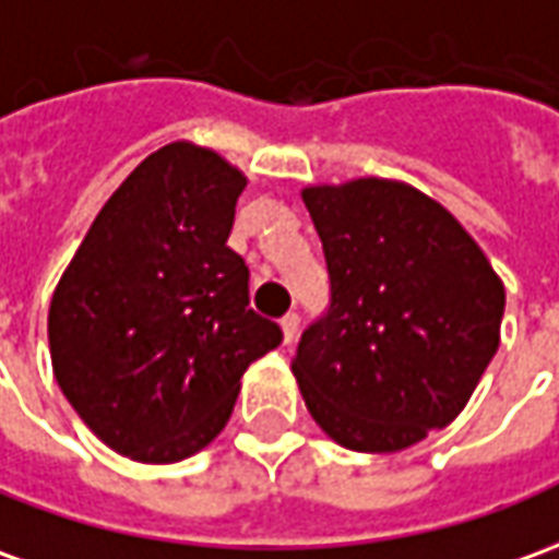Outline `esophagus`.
<instances>
[{
  "instance_id": "esophagus-1",
  "label": "esophagus",
  "mask_w": 559,
  "mask_h": 559,
  "mask_svg": "<svg viewBox=\"0 0 559 559\" xmlns=\"http://www.w3.org/2000/svg\"><path fill=\"white\" fill-rule=\"evenodd\" d=\"M280 325H283V341H286V344H292V341L298 337V329H301V317L292 310V313H286V317L280 319Z\"/></svg>"
}]
</instances>
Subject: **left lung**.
I'll use <instances>...</instances> for the list:
<instances>
[{
	"label": "left lung",
	"mask_w": 559,
	"mask_h": 559,
	"mask_svg": "<svg viewBox=\"0 0 559 559\" xmlns=\"http://www.w3.org/2000/svg\"><path fill=\"white\" fill-rule=\"evenodd\" d=\"M329 307L292 371L307 411L349 450L392 453L448 426L499 349L506 288L480 246L417 188H304Z\"/></svg>",
	"instance_id": "left-lung-1"
}]
</instances>
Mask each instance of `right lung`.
<instances>
[{
	"label": "right lung",
	"mask_w": 559,
	"mask_h": 559,
	"mask_svg": "<svg viewBox=\"0 0 559 559\" xmlns=\"http://www.w3.org/2000/svg\"><path fill=\"white\" fill-rule=\"evenodd\" d=\"M240 169L191 142L148 155L99 210L48 313L53 377L111 450L179 463L230 419L242 371L283 344L228 246Z\"/></svg>",
	"instance_id": "obj_1"
}]
</instances>
